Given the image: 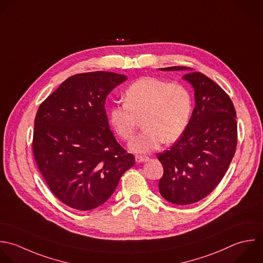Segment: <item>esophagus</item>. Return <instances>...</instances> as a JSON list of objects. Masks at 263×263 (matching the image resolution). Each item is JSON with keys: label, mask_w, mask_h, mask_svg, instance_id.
Instances as JSON below:
<instances>
[{"label": "esophagus", "mask_w": 263, "mask_h": 263, "mask_svg": "<svg viewBox=\"0 0 263 263\" xmlns=\"http://www.w3.org/2000/svg\"><path fill=\"white\" fill-rule=\"evenodd\" d=\"M148 160H149V158L146 157V156H136L135 157L136 163H142V162H146Z\"/></svg>", "instance_id": "esophagus-1"}]
</instances>
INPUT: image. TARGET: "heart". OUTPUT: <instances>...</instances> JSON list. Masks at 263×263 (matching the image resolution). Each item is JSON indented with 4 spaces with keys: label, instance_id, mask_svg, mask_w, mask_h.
<instances>
[{
    "label": "heart",
    "instance_id": "heart-1",
    "mask_svg": "<svg viewBox=\"0 0 263 263\" xmlns=\"http://www.w3.org/2000/svg\"><path fill=\"white\" fill-rule=\"evenodd\" d=\"M124 104L108 111L109 122L123 140H130L141 119L142 131L129 148L148 154L162 144L177 140L185 131L192 114V96L181 84L145 77L133 83L123 95Z\"/></svg>",
    "mask_w": 263,
    "mask_h": 263
}]
</instances>
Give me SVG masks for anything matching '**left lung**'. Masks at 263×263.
Masks as SVG:
<instances>
[{
    "label": "left lung",
    "mask_w": 263,
    "mask_h": 263,
    "mask_svg": "<svg viewBox=\"0 0 263 263\" xmlns=\"http://www.w3.org/2000/svg\"><path fill=\"white\" fill-rule=\"evenodd\" d=\"M182 79L193 86L196 105L183 134L168 151L158 154L164 168L159 191L170 203L190 205L207 197L226 175L236 153L238 127L234 103L219 85L199 71Z\"/></svg>",
    "instance_id": "left-lung-1"
}]
</instances>
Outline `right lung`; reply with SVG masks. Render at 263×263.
I'll return each mask as SVG.
<instances>
[{"mask_svg":"<svg viewBox=\"0 0 263 263\" xmlns=\"http://www.w3.org/2000/svg\"><path fill=\"white\" fill-rule=\"evenodd\" d=\"M127 77L92 71L66 79L40 105L32 152L46 183L66 206L88 211L105 203L135 164L108 126L106 96Z\"/></svg>","mask_w":263,"mask_h":263,"instance_id":"right-lung-1","label":"right lung"}]
</instances>
